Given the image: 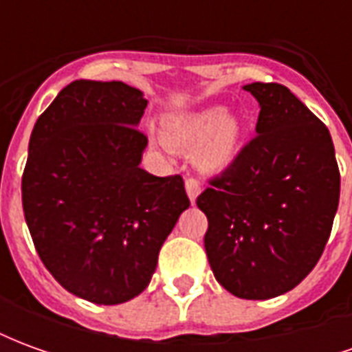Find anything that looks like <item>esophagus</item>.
<instances>
[{
	"instance_id": "esophagus-1",
	"label": "esophagus",
	"mask_w": 352,
	"mask_h": 352,
	"mask_svg": "<svg viewBox=\"0 0 352 352\" xmlns=\"http://www.w3.org/2000/svg\"><path fill=\"white\" fill-rule=\"evenodd\" d=\"M184 188H186V194H188V198L194 204L196 198H198V194L201 192V184H199L198 179H194V177H188L186 181H184Z\"/></svg>"
}]
</instances>
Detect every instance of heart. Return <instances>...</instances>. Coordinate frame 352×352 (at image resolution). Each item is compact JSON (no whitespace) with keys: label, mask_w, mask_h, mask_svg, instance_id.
I'll use <instances>...</instances> for the list:
<instances>
[{"label":"heart","mask_w":352,"mask_h":352,"mask_svg":"<svg viewBox=\"0 0 352 352\" xmlns=\"http://www.w3.org/2000/svg\"><path fill=\"white\" fill-rule=\"evenodd\" d=\"M239 135L241 124L219 105L173 116L166 122L168 145L179 151H194L199 146L198 162L211 171L224 169L232 162Z\"/></svg>","instance_id":"b5f03b06"}]
</instances>
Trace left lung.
Returning a JSON list of instances; mask_svg holds the SVG:
<instances>
[{
  "label": "left lung",
  "instance_id": "left-lung-1",
  "mask_svg": "<svg viewBox=\"0 0 352 352\" xmlns=\"http://www.w3.org/2000/svg\"><path fill=\"white\" fill-rule=\"evenodd\" d=\"M260 103L256 138L196 199L214 277L243 300L292 290L317 265L340 204L330 131L287 87H243Z\"/></svg>",
  "mask_w": 352,
  "mask_h": 352
}]
</instances>
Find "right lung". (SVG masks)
Here are the masks:
<instances>
[{
	"instance_id": "1",
	"label": "right lung",
	"mask_w": 352,
	"mask_h": 352,
	"mask_svg": "<svg viewBox=\"0 0 352 352\" xmlns=\"http://www.w3.org/2000/svg\"><path fill=\"white\" fill-rule=\"evenodd\" d=\"M145 107L143 92L120 80H73L30 138L22 207L35 251L65 290L100 305L145 290L190 206L183 177L139 168Z\"/></svg>"
}]
</instances>
